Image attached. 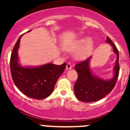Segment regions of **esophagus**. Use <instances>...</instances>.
<instances>
[{"label": "esophagus", "mask_w": 130, "mask_h": 130, "mask_svg": "<svg viewBox=\"0 0 130 130\" xmlns=\"http://www.w3.org/2000/svg\"><path fill=\"white\" fill-rule=\"evenodd\" d=\"M66 69H67V70H69V69H72L71 63H68L67 65V66H66Z\"/></svg>", "instance_id": "1"}]
</instances>
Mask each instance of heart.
Returning a JSON list of instances; mask_svg holds the SVG:
<instances>
[{"label": "heart", "mask_w": 130, "mask_h": 130, "mask_svg": "<svg viewBox=\"0 0 130 130\" xmlns=\"http://www.w3.org/2000/svg\"><path fill=\"white\" fill-rule=\"evenodd\" d=\"M92 49V43L88 38H80L75 41L67 48L70 52H76L75 57L78 60H84L90 54Z\"/></svg>", "instance_id": "b5f03b06"}]
</instances>
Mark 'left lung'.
Segmentation results:
<instances>
[{
	"label": "left lung",
	"mask_w": 130,
	"mask_h": 130,
	"mask_svg": "<svg viewBox=\"0 0 130 130\" xmlns=\"http://www.w3.org/2000/svg\"><path fill=\"white\" fill-rule=\"evenodd\" d=\"M106 42L112 46L114 52L117 55L116 65L114 67V77L109 80H105L93 75L89 67L90 57L76 64L75 69L78 73V78L74 85V91L76 98L81 101H98L111 92L116 84L120 72L119 52L116 45L108 36Z\"/></svg>",
	"instance_id": "obj_1"
}]
</instances>
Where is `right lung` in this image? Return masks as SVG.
<instances>
[{"mask_svg":"<svg viewBox=\"0 0 130 130\" xmlns=\"http://www.w3.org/2000/svg\"><path fill=\"white\" fill-rule=\"evenodd\" d=\"M22 35L14 45L10 56L12 78L24 95L36 99H44L52 93L58 78L63 73L66 63L61 65L48 63L38 67H21L18 62V50Z\"/></svg>","mask_w":130,"mask_h":130,"instance_id":"add662e5","label":"right lung"}]
</instances>
